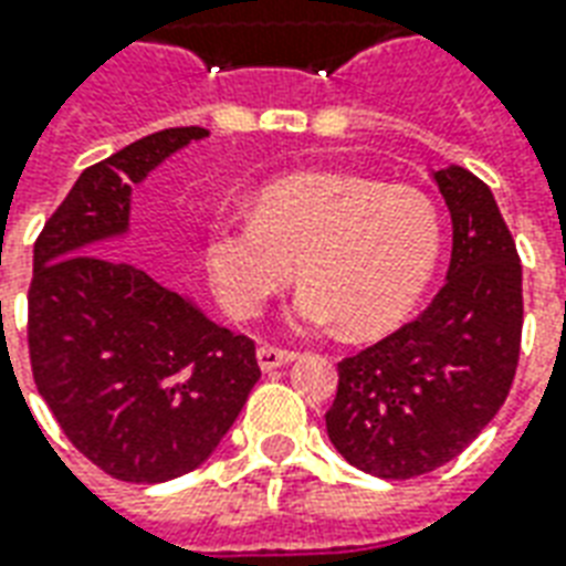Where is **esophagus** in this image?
<instances>
[{"instance_id":"1","label":"esophagus","mask_w":566,"mask_h":566,"mask_svg":"<svg viewBox=\"0 0 566 566\" xmlns=\"http://www.w3.org/2000/svg\"><path fill=\"white\" fill-rule=\"evenodd\" d=\"M294 359H296L294 350H284V347H275V345L258 347V366H261L263 371H272V368L287 366V363H294Z\"/></svg>"}]
</instances>
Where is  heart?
<instances>
[{
    "instance_id": "obj_1",
    "label": "heart",
    "mask_w": 566,
    "mask_h": 566,
    "mask_svg": "<svg viewBox=\"0 0 566 566\" xmlns=\"http://www.w3.org/2000/svg\"><path fill=\"white\" fill-rule=\"evenodd\" d=\"M441 216L417 188L300 170L266 182L254 216L212 221L203 263L230 315L251 317L294 282V321L368 336L420 303L441 258Z\"/></svg>"
}]
</instances>
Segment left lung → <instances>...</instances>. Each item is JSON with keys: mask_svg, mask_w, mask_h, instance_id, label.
Here are the masks:
<instances>
[{"mask_svg": "<svg viewBox=\"0 0 566 566\" xmlns=\"http://www.w3.org/2000/svg\"><path fill=\"white\" fill-rule=\"evenodd\" d=\"M453 258L432 305L338 363L326 434L347 462L380 480L429 474L492 422L522 347V263L492 191L471 170L434 174Z\"/></svg>", "mask_w": 566, "mask_h": 566, "instance_id": "obj_1", "label": "left lung"}]
</instances>
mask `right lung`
Listing matches in <instances>:
<instances>
[{
	"label": "right lung",
	"mask_w": 566,
	"mask_h": 566,
	"mask_svg": "<svg viewBox=\"0 0 566 566\" xmlns=\"http://www.w3.org/2000/svg\"><path fill=\"white\" fill-rule=\"evenodd\" d=\"M207 128H165L83 170L38 233L29 363L60 429L125 483H165L219 447L261 378L254 342L144 270L92 254L128 230L132 186Z\"/></svg>",
	"instance_id": "right-lung-1"
}]
</instances>
